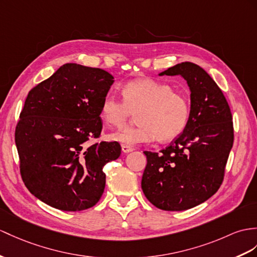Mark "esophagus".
Returning <instances> with one entry per match:
<instances>
[{
    "mask_svg": "<svg viewBox=\"0 0 257 257\" xmlns=\"http://www.w3.org/2000/svg\"><path fill=\"white\" fill-rule=\"evenodd\" d=\"M132 150H133L132 147H130V146H127V145H122V152H123V153L127 154V153L132 152Z\"/></svg>",
    "mask_w": 257,
    "mask_h": 257,
    "instance_id": "1",
    "label": "esophagus"
}]
</instances>
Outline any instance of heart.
Masks as SVG:
<instances>
[{"instance_id":"b5f03b06","label":"heart","mask_w":257,"mask_h":257,"mask_svg":"<svg viewBox=\"0 0 257 257\" xmlns=\"http://www.w3.org/2000/svg\"><path fill=\"white\" fill-rule=\"evenodd\" d=\"M122 98L104 97L100 116L109 126L121 127L132 113H136V127H126L112 133L110 139L122 145L134 146L156 139L165 144L183 133L191 116V103L182 92L155 79L131 80L122 89Z\"/></svg>"}]
</instances>
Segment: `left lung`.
<instances>
[{
    "label": "left lung",
    "mask_w": 257,
    "mask_h": 257,
    "mask_svg": "<svg viewBox=\"0 0 257 257\" xmlns=\"http://www.w3.org/2000/svg\"><path fill=\"white\" fill-rule=\"evenodd\" d=\"M159 75H180L186 80L191 116L168 147L144 152L147 165L142 189L157 208L180 211L207 201L220 187L233 145L232 114L221 89L201 66L182 62Z\"/></svg>",
    "instance_id": "left-lung-1"
}]
</instances>
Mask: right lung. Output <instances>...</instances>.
Returning <instances> with one entry per match:
<instances>
[{
	"mask_svg": "<svg viewBox=\"0 0 257 257\" xmlns=\"http://www.w3.org/2000/svg\"><path fill=\"white\" fill-rule=\"evenodd\" d=\"M113 81L101 68L66 63L28 92L15 130L21 176L51 207L85 210L102 195V169L121 146L90 141L101 133L100 107Z\"/></svg>",
	"mask_w": 257,
	"mask_h": 257,
	"instance_id": "obj_1",
	"label": "right lung"
}]
</instances>
